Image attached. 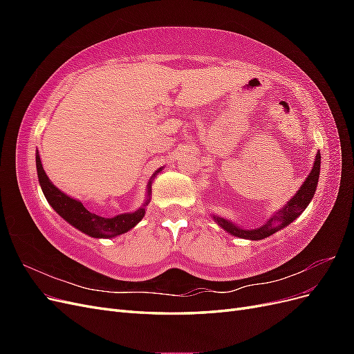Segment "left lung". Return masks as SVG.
Wrapping results in <instances>:
<instances>
[{
  "label": "left lung",
  "instance_id": "obj_1",
  "mask_svg": "<svg viewBox=\"0 0 354 354\" xmlns=\"http://www.w3.org/2000/svg\"><path fill=\"white\" fill-rule=\"evenodd\" d=\"M319 173H320V152L316 153L313 168H312V171H310V174L306 178L303 186L299 187V190L291 199H289V202L282 209L277 211L273 217L269 218V221L264 223L260 227L248 230V229L238 227L236 224H233L232 221H229L226 218H221L218 216H212V217L218 223V226L221 229L229 232L230 234H233V236H238L242 239H250V241H260L264 238H269L270 234L286 227L289 223H292L298 216H301V212L307 208L310 201H312V198L315 196Z\"/></svg>",
  "mask_w": 354,
  "mask_h": 354
}]
</instances>
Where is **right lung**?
<instances>
[{"label":"right lung","mask_w":354,"mask_h":354,"mask_svg":"<svg viewBox=\"0 0 354 354\" xmlns=\"http://www.w3.org/2000/svg\"><path fill=\"white\" fill-rule=\"evenodd\" d=\"M160 169L162 168H159L152 177H155ZM37 173H38L41 189L44 192V196L53 207V209H55L62 218H65L69 224H72L73 227H77L78 230L88 234L91 238H97V239L113 238V236H118V234L127 233L145 217V211H146L145 208L149 203V201H151L147 199L145 202V205L136 209L134 212L118 214V216L111 218L102 217V216H97V214L88 211L82 205V202L65 195L62 190H59L55 185L51 183L46 174L44 168H42L38 152H37ZM151 185H152V180L149 181V186H147V198H151V192H152Z\"/></svg>","instance_id":"1"}]
</instances>
